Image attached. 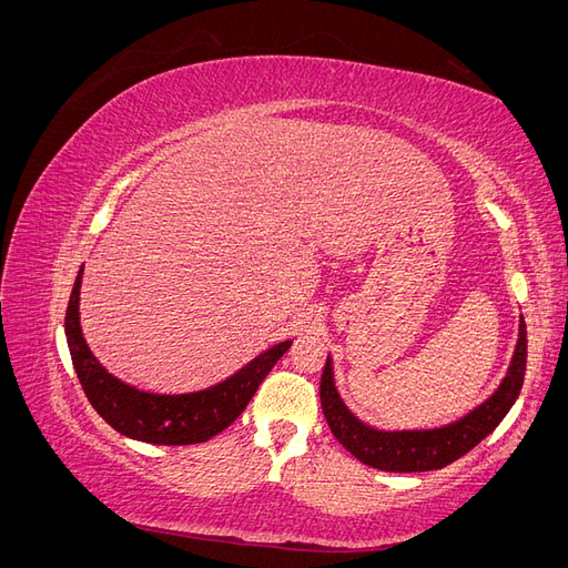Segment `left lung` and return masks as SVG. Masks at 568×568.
Here are the masks:
<instances>
[{
    "label": "left lung",
    "mask_w": 568,
    "mask_h": 568,
    "mask_svg": "<svg viewBox=\"0 0 568 568\" xmlns=\"http://www.w3.org/2000/svg\"><path fill=\"white\" fill-rule=\"evenodd\" d=\"M526 372V322H519V341L514 348L509 369L503 384L490 395L486 403L474 407L469 415L445 424L440 428H415V432H382V428L367 426L359 422L353 412L341 400L334 384L332 357L320 382L322 412L329 424L332 434L351 455H355L367 467L382 471H432L443 469L467 455L471 448L484 440L493 428L505 419L514 400L519 398Z\"/></svg>",
    "instance_id": "8db88e82"
}]
</instances>
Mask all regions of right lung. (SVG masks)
<instances>
[{"instance_id": "right-lung-1", "label": "right lung", "mask_w": 568, "mask_h": 568, "mask_svg": "<svg viewBox=\"0 0 568 568\" xmlns=\"http://www.w3.org/2000/svg\"><path fill=\"white\" fill-rule=\"evenodd\" d=\"M80 284L82 267L75 277L65 311V341L84 395L118 434L153 445H192L213 438L242 415L257 386L288 351L291 341L267 348L225 382L211 388L163 395L140 390L120 382L90 351L80 329Z\"/></svg>"}]
</instances>
